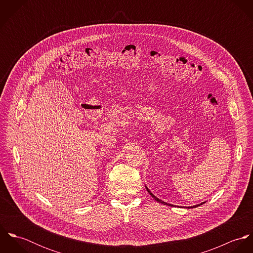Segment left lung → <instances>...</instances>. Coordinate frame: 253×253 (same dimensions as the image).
<instances>
[{"label": "left lung", "instance_id": "left-lung-1", "mask_svg": "<svg viewBox=\"0 0 253 253\" xmlns=\"http://www.w3.org/2000/svg\"><path fill=\"white\" fill-rule=\"evenodd\" d=\"M145 188H146V190L148 191V193L151 195V197L154 199V200H156L158 203H161V204H164V205H167V206H169V207H173V205H170V204H168V203H166V202H164V201H162V200H160V199H158L148 188H147V186H145ZM203 204H205V203H201V204H199V205H196V206H193V207H186V209H194V208H197V207H200V206H202Z\"/></svg>", "mask_w": 253, "mask_h": 253}]
</instances>
